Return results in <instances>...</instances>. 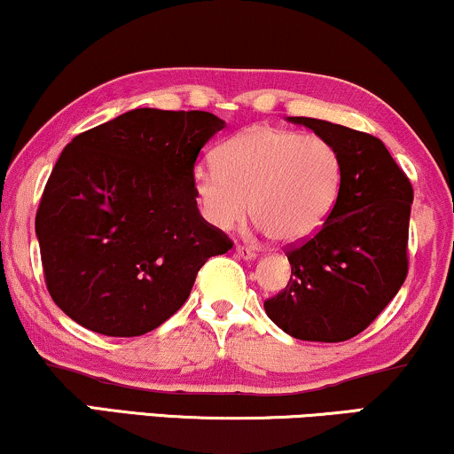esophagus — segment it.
Segmentation results:
<instances>
[{"mask_svg":"<svg viewBox=\"0 0 454 454\" xmlns=\"http://www.w3.org/2000/svg\"><path fill=\"white\" fill-rule=\"evenodd\" d=\"M235 254L239 258H244V261H254L256 258V252L248 248V246H235Z\"/></svg>","mask_w":454,"mask_h":454,"instance_id":"obj_1","label":"esophagus"}]
</instances>
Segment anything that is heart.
I'll use <instances>...</instances> for the list:
<instances>
[{"instance_id": "heart-1", "label": "heart", "mask_w": 454, "mask_h": 454, "mask_svg": "<svg viewBox=\"0 0 454 454\" xmlns=\"http://www.w3.org/2000/svg\"><path fill=\"white\" fill-rule=\"evenodd\" d=\"M216 167L198 164L193 198L210 227L229 231L248 215L258 231L281 244L319 231L344 184L342 156L332 141L256 125L215 152Z\"/></svg>"}]
</instances>
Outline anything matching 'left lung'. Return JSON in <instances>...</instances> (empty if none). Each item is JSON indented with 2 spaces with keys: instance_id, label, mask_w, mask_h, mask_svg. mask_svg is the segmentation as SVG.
Listing matches in <instances>:
<instances>
[{
  "instance_id": "8db88e82",
  "label": "left lung",
  "mask_w": 454,
  "mask_h": 454,
  "mask_svg": "<svg viewBox=\"0 0 454 454\" xmlns=\"http://www.w3.org/2000/svg\"><path fill=\"white\" fill-rule=\"evenodd\" d=\"M287 121L332 141L342 156L344 184L321 231L287 252L292 278L264 310L292 338L344 342L404 284L413 187L373 135L306 116Z\"/></svg>"
}]
</instances>
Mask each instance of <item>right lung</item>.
<instances>
[{
    "label": "right lung",
    "instance_id": "obj_1",
    "mask_svg": "<svg viewBox=\"0 0 454 454\" xmlns=\"http://www.w3.org/2000/svg\"><path fill=\"white\" fill-rule=\"evenodd\" d=\"M221 129L210 112L135 108L64 148L35 233L47 290L70 319L112 338L148 333L184 306L202 264L231 250L192 187Z\"/></svg>",
    "mask_w": 454,
    "mask_h": 454
}]
</instances>
